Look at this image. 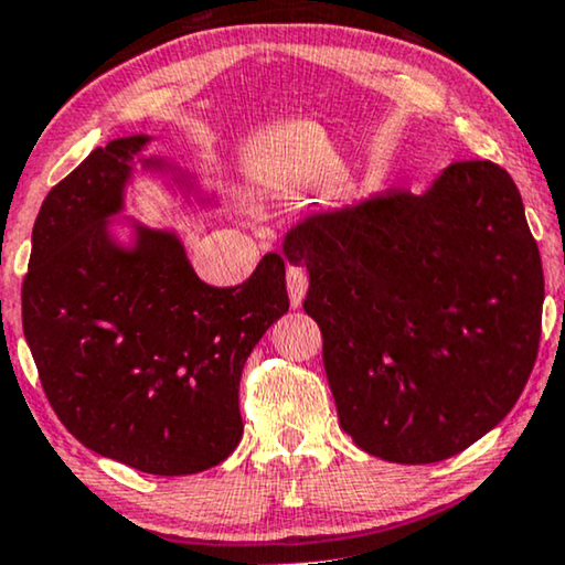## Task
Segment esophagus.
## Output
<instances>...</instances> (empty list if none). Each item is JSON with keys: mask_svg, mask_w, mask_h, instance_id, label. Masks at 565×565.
I'll list each match as a JSON object with an SVG mask.
<instances>
[{"mask_svg": "<svg viewBox=\"0 0 565 565\" xmlns=\"http://www.w3.org/2000/svg\"><path fill=\"white\" fill-rule=\"evenodd\" d=\"M307 286H309V279H307L305 268L289 266V271H286V289H289V301L294 309L301 307V301H305Z\"/></svg>", "mask_w": 565, "mask_h": 565, "instance_id": "1", "label": "esophagus"}]
</instances>
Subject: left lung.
I'll list each match as a JSON object with an SVG mask.
<instances>
[{
  "label": "left lung",
  "mask_w": 565,
  "mask_h": 565,
  "mask_svg": "<svg viewBox=\"0 0 565 565\" xmlns=\"http://www.w3.org/2000/svg\"><path fill=\"white\" fill-rule=\"evenodd\" d=\"M340 427L392 463H438L510 415L537 359L543 264L522 196L491 161L423 194L307 214L284 237Z\"/></svg>",
  "instance_id": "left-lung-1"
}]
</instances>
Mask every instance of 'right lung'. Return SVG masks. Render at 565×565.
<instances>
[{"label":"right lung","mask_w":565,"mask_h":565,"mask_svg":"<svg viewBox=\"0 0 565 565\" xmlns=\"http://www.w3.org/2000/svg\"><path fill=\"white\" fill-rule=\"evenodd\" d=\"M150 140L94 148L45 196L22 330L47 402L78 443L142 473L186 476L241 443L243 365L289 312V294L276 253L248 281L214 289L194 274L177 230L120 217L135 166L186 204H217L192 171L142 156Z\"/></svg>","instance_id":"obj_1"}]
</instances>
